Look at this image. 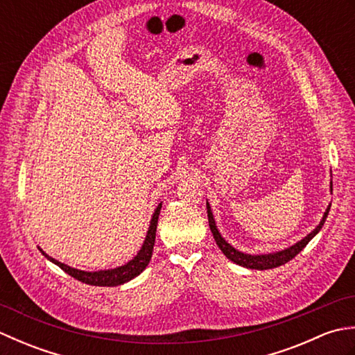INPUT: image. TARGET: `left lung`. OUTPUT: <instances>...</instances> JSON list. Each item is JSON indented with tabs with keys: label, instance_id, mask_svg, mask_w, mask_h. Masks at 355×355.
Wrapping results in <instances>:
<instances>
[{
	"label": "left lung",
	"instance_id": "obj_1",
	"mask_svg": "<svg viewBox=\"0 0 355 355\" xmlns=\"http://www.w3.org/2000/svg\"><path fill=\"white\" fill-rule=\"evenodd\" d=\"M329 191L333 193V182L329 183ZM207 206V218H209V225H210V232H212V235L216 241L218 247L221 248V252L225 254V258L230 259L232 262L238 263L241 267H245V268H252V270H270V268H276L279 266H284L288 261H291L294 256L299 254L300 252L304 250L306 247V244L310 243V241L318 235L320 232V229L323 227V224H325V220L328 216L329 212V207L331 205L327 207L325 214H323L322 220L319 223L318 227H315L313 232L308 233L305 238H302L300 241H297L296 244H293L290 247L284 248V250H279V252H273V253H263V254H250V253H244V252H239L236 250L235 247L230 245L227 241L223 238V235L220 233L216 227V223H215V218L212 214V209H210L209 202H206Z\"/></svg>",
	"mask_w": 355,
	"mask_h": 355
}]
</instances>
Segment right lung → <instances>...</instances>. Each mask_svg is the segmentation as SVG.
I'll return each mask as SVG.
<instances>
[{"label":"right lung","instance_id":"1","mask_svg":"<svg viewBox=\"0 0 355 355\" xmlns=\"http://www.w3.org/2000/svg\"><path fill=\"white\" fill-rule=\"evenodd\" d=\"M162 210V202L157 206L154 210L153 218L149 221V229L146 232V238L143 241L141 248L139 253L134 256L131 261H128L126 263L116 268H108V270H97V271H85V270H79V268H73L67 263H62L56 261L55 258H51L47 253H45L41 247L40 252L47 258L50 262L56 263L59 268H62L65 273H69L71 277L78 279V281L88 284V285H96V286H117L130 282L131 279L137 277L143 270L148 267V263L150 261V256H153L154 250V243H155V232H157V223H158V215H160Z\"/></svg>","mask_w":355,"mask_h":355}]
</instances>
